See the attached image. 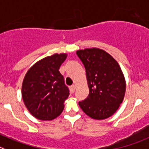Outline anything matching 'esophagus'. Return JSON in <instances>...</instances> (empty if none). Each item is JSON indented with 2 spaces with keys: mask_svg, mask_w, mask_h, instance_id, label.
I'll return each instance as SVG.
<instances>
[{
  "mask_svg": "<svg viewBox=\"0 0 149 149\" xmlns=\"http://www.w3.org/2000/svg\"><path fill=\"white\" fill-rule=\"evenodd\" d=\"M76 85H74V84H73V85H72L71 87H70V90H71L72 93H74L75 90H76Z\"/></svg>",
  "mask_w": 149,
  "mask_h": 149,
  "instance_id": "obj_1",
  "label": "esophagus"
}]
</instances>
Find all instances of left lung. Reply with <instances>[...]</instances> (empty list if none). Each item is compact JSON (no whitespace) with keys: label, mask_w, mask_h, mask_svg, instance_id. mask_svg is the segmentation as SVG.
<instances>
[{"label":"left lung","mask_w":149,"mask_h":149,"mask_svg":"<svg viewBox=\"0 0 149 149\" xmlns=\"http://www.w3.org/2000/svg\"><path fill=\"white\" fill-rule=\"evenodd\" d=\"M86 70L89 95L79 101L83 112L95 120L112 116L123 102L126 79L120 65L104 50L85 48L76 51Z\"/></svg>","instance_id":"8db88e82"}]
</instances>
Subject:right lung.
Wrapping results in <instances>:
<instances>
[{"mask_svg": "<svg viewBox=\"0 0 149 149\" xmlns=\"http://www.w3.org/2000/svg\"><path fill=\"white\" fill-rule=\"evenodd\" d=\"M68 54H54L37 61L28 70L22 84L25 106L34 118L51 120L63 111L69 90L59 72Z\"/></svg>", "mask_w": 149, "mask_h": 149, "instance_id": "obj_1", "label": "right lung"}]
</instances>
